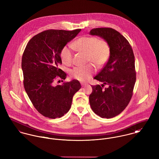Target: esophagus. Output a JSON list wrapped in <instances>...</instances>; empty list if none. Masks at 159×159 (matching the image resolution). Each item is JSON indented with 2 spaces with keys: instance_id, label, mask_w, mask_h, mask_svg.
Segmentation results:
<instances>
[{
  "instance_id": "34e87169",
  "label": "esophagus",
  "mask_w": 159,
  "mask_h": 159,
  "mask_svg": "<svg viewBox=\"0 0 159 159\" xmlns=\"http://www.w3.org/2000/svg\"><path fill=\"white\" fill-rule=\"evenodd\" d=\"M81 85H82V87H84V86H85V85H87V84H85V83H82V84H81Z\"/></svg>"
}]
</instances>
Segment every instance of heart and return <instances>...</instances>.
I'll use <instances>...</instances> for the list:
<instances>
[{"label": "heart", "mask_w": 159, "mask_h": 159, "mask_svg": "<svg viewBox=\"0 0 159 159\" xmlns=\"http://www.w3.org/2000/svg\"><path fill=\"white\" fill-rule=\"evenodd\" d=\"M72 47L80 52L87 53L88 62H92L98 67H102L109 60L111 48L108 42L96 36H83L79 38L72 44ZM70 46L63 47L60 52L62 63L69 66L73 61V52ZM95 72L93 64L79 66L70 70V76L80 81H87Z\"/></svg>", "instance_id": "b5f03b06"}]
</instances>
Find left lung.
<instances>
[{
  "instance_id": "8db88e82",
  "label": "left lung",
  "mask_w": 159,
  "mask_h": 159,
  "mask_svg": "<svg viewBox=\"0 0 159 159\" xmlns=\"http://www.w3.org/2000/svg\"><path fill=\"white\" fill-rule=\"evenodd\" d=\"M91 35L107 40L111 48L108 61L94 79L103 84L92 85L89 96L93 111L102 118L120 114L129 104L136 82L134 56L129 43L120 33L110 28H94ZM104 84L108 87L103 88Z\"/></svg>"
}]
</instances>
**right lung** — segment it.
Listing matches in <instances>:
<instances>
[{
  "label": "right lung",
  "mask_w": 159,
  "mask_h": 159,
  "mask_svg": "<svg viewBox=\"0 0 159 159\" xmlns=\"http://www.w3.org/2000/svg\"><path fill=\"white\" fill-rule=\"evenodd\" d=\"M80 31H42L28 42L23 52L21 67L25 91L36 110L46 117L63 116L70 108L73 96L81 88L77 80L55 85L57 79L66 78L59 68L62 64L61 50Z\"/></svg>",
  "instance_id": "1"
}]
</instances>
